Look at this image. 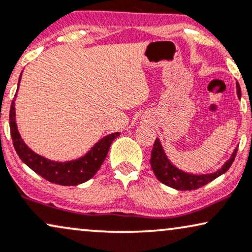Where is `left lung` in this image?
Returning <instances> with one entry per match:
<instances>
[{
    "label": "left lung",
    "mask_w": 252,
    "mask_h": 252,
    "mask_svg": "<svg viewBox=\"0 0 252 252\" xmlns=\"http://www.w3.org/2000/svg\"><path fill=\"white\" fill-rule=\"evenodd\" d=\"M236 89L237 96L238 98H241V87L238 85V82H236ZM236 154L237 148L234 150L230 158L222 165V167L219 168L218 171L213 172V173L193 174L189 173V172L181 171L177 166H174L171 163L170 159L167 158L166 154H165L159 138H157L154 144V149H152L150 163H151V167L155 176L157 177V179L160 183L178 190H190L200 189V187L205 186V185L211 183V181L216 179L218 177L225 173L229 170V167L231 166L232 161H234L235 157H236Z\"/></svg>",
    "instance_id": "left-lung-1"
}]
</instances>
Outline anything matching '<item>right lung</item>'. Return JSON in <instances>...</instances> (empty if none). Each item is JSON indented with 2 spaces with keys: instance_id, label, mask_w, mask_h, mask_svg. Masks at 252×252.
I'll return each mask as SVG.
<instances>
[{
  "instance_id": "obj_1",
  "label": "right lung",
  "mask_w": 252,
  "mask_h": 252,
  "mask_svg": "<svg viewBox=\"0 0 252 252\" xmlns=\"http://www.w3.org/2000/svg\"><path fill=\"white\" fill-rule=\"evenodd\" d=\"M21 78L22 73L20 75V80H18V85H20ZM16 96H17V94H15L14 100L11 102L9 124H10V135L12 143H14V148L22 161L27 164L37 174L43 177L44 179L50 181V183L63 185V186H76V185L85 183V181L93 178L106 159L111 143L117 136H120V132L109 133V135L104 136L89 150L87 154L80 158L74 159V160H50V159L32 151L22 139L20 132H18L17 124H16Z\"/></svg>"
}]
</instances>
